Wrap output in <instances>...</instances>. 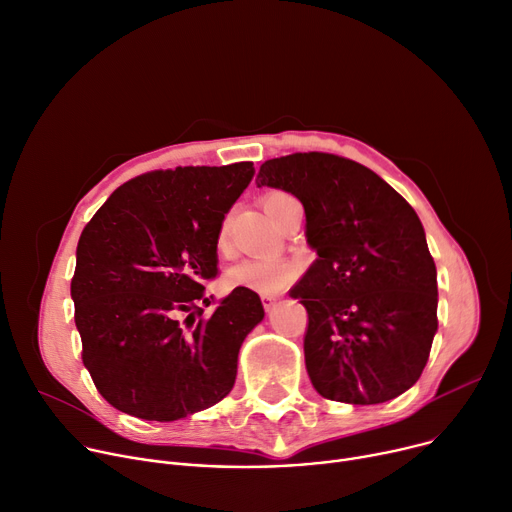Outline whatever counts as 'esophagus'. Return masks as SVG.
<instances>
[{"label":"esophagus","mask_w":512,"mask_h":512,"mask_svg":"<svg viewBox=\"0 0 512 512\" xmlns=\"http://www.w3.org/2000/svg\"><path fill=\"white\" fill-rule=\"evenodd\" d=\"M261 300H263V306H265V311H267V313H269V311H274L276 306H278V296L263 294V296H261Z\"/></svg>","instance_id":"1"}]
</instances>
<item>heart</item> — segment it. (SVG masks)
I'll return each instance as SVG.
<instances>
[{
  "instance_id": "1",
  "label": "heart",
  "mask_w": 512,
  "mask_h": 512,
  "mask_svg": "<svg viewBox=\"0 0 512 512\" xmlns=\"http://www.w3.org/2000/svg\"><path fill=\"white\" fill-rule=\"evenodd\" d=\"M282 195H286V193H278V191L267 193L263 197L265 210ZM218 247L220 249L226 247V226L220 232ZM294 276H296V265L290 259H286L282 255L267 253V255L249 257L238 265H234L228 274V282L236 288L255 290L259 294H274V292H280L284 286H288Z\"/></svg>"
}]
</instances>
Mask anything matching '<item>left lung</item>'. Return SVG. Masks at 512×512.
Returning a JSON list of instances; mask_svg holds the SVG:
<instances>
[{"instance_id": "left-lung-1", "label": "left lung", "mask_w": 512, "mask_h": 512, "mask_svg": "<svg viewBox=\"0 0 512 512\" xmlns=\"http://www.w3.org/2000/svg\"><path fill=\"white\" fill-rule=\"evenodd\" d=\"M261 185L300 199L319 255L290 290L309 313L304 362L317 393L372 405L410 389L438 329L436 265L414 208L370 168L325 152L263 162Z\"/></svg>"}]
</instances>
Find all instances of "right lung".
<instances>
[{
	"mask_svg": "<svg viewBox=\"0 0 512 512\" xmlns=\"http://www.w3.org/2000/svg\"><path fill=\"white\" fill-rule=\"evenodd\" d=\"M253 175V162L152 170L121 185L82 230L72 278L82 360L117 410L173 422L232 391L263 304L234 288L206 317L201 282L218 276L224 216Z\"/></svg>",
	"mask_w": 512,
	"mask_h": 512,
	"instance_id": "add662e5",
	"label": "right lung"
}]
</instances>
